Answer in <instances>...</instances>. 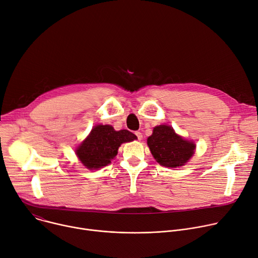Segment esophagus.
<instances>
[{
	"mask_svg": "<svg viewBox=\"0 0 258 258\" xmlns=\"http://www.w3.org/2000/svg\"><path fill=\"white\" fill-rule=\"evenodd\" d=\"M135 135L137 136V138H138V141H141L142 138H143V133L141 132V131H136L135 132Z\"/></svg>",
	"mask_w": 258,
	"mask_h": 258,
	"instance_id": "1",
	"label": "esophagus"
}]
</instances>
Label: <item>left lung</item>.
Wrapping results in <instances>:
<instances>
[{
    "instance_id": "obj_1",
    "label": "left lung",
    "mask_w": 258,
    "mask_h": 258,
    "mask_svg": "<svg viewBox=\"0 0 258 258\" xmlns=\"http://www.w3.org/2000/svg\"><path fill=\"white\" fill-rule=\"evenodd\" d=\"M148 146L156 161L166 167L184 165L194 153L195 145L175 134L170 126L154 128L148 138Z\"/></svg>"
}]
</instances>
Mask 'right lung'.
Segmentation results:
<instances>
[{
	"label": "right lung",
	"mask_w": 258,
	"mask_h": 258,
	"mask_svg": "<svg viewBox=\"0 0 258 258\" xmlns=\"http://www.w3.org/2000/svg\"><path fill=\"white\" fill-rule=\"evenodd\" d=\"M136 138V135L128 130L115 131L110 125H98L77 148L76 155L87 168L97 169L110 163L121 144Z\"/></svg>",
	"instance_id": "add662e5"
}]
</instances>
